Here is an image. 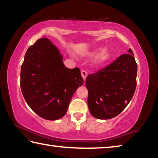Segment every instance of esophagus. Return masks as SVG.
Here are the masks:
<instances>
[{
	"label": "esophagus",
	"mask_w": 158,
	"mask_h": 158,
	"mask_svg": "<svg viewBox=\"0 0 158 158\" xmlns=\"http://www.w3.org/2000/svg\"><path fill=\"white\" fill-rule=\"evenodd\" d=\"M81 76H82V78L84 79V80L85 81V78H86L87 77V72L84 70V69H82V70L81 71Z\"/></svg>",
	"instance_id": "esophagus-1"
}]
</instances>
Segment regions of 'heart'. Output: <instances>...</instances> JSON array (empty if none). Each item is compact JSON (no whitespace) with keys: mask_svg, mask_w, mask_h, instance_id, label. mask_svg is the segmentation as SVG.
<instances>
[{"mask_svg":"<svg viewBox=\"0 0 158 158\" xmlns=\"http://www.w3.org/2000/svg\"><path fill=\"white\" fill-rule=\"evenodd\" d=\"M96 57V63L98 64H102L106 63L111 58V53L106 49H103L102 48H96L93 50L89 51L84 53V56L88 58Z\"/></svg>","mask_w":158,"mask_h":158,"instance_id":"heart-1","label":"heart"}]
</instances>
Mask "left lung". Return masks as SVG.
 I'll use <instances>...</instances> for the list:
<instances>
[{
    "label": "left lung",
    "instance_id": "obj_1",
    "mask_svg": "<svg viewBox=\"0 0 158 158\" xmlns=\"http://www.w3.org/2000/svg\"><path fill=\"white\" fill-rule=\"evenodd\" d=\"M128 52L85 79L88 106L96 118L116 117L132 100L137 86V65L132 49Z\"/></svg>",
    "mask_w": 158,
    "mask_h": 158
}]
</instances>
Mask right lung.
Instances as JSON below:
<instances>
[{"instance_id": "obj_1", "label": "right lung", "mask_w": 158, "mask_h": 158, "mask_svg": "<svg viewBox=\"0 0 158 158\" xmlns=\"http://www.w3.org/2000/svg\"><path fill=\"white\" fill-rule=\"evenodd\" d=\"M84 84L78 68H67L59 50L47 37L26 51L20 85L26 103L38 116L55 121L65 116L74 92Z\"/></svg>"}]
</instances>
